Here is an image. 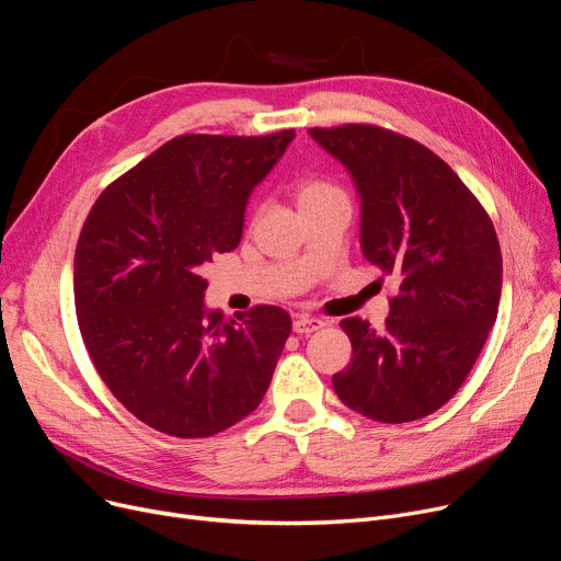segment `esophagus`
Instances as JSON below:
<instances>
[{"label": "esophagus", "mask_w": 561, "mask_h": 561, "mask_svg": "<svg viewBox=\"0 0 561 561\" xmlns=\"http://www.w3.org/2000/svg\"><path fill=\"white\" fill-rule=\"evenodd\" d=\"M325 325L323 319H313V316H298L294 321V332L298 334H311L316 330H321Z\"/></svg>", "instance_id": "1"}]
</instances>
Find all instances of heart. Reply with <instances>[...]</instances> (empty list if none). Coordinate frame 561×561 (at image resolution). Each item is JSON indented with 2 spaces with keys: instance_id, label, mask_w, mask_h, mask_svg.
<instances>
[{
  "instance_id": "heart-1",
  "label": "heart",
  "mask_w": 561,
  "mask_h": 561,
  "mask_svg": "<svg viewBox=\"0 0 561 561\" xmlns=\"http://www.w3.org/2000/svg\"><path fill=\"white\" fill-rule=\"evenodd\" d=\"M336 194H341V190L336 185L321 181V179H307L298 185V206L330 199V197H336Z\"/></svg>"
}]
</instances>
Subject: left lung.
Returning <instances> with one entry per match:
<instances>
[{
  "label": "left lung",
  "mask_w": 561,
  "mask_h": 561,
  "mask_svg": "<svg viewBox=\"0 0 561 561\" xmlns=\"http://www.w3.org/2000/svg\"><path fill=\"white\" fill-rule=\"evenodd\" d=\"M309 135L348 169L362 254L397 282L382 332L357 316L341 321L353 359L332 387L374 422L422 420L458 392L495 325V227L454 169L415 139L362 124Z\"/></svg>",
  "instance_id": "8db88e82"
}]
</instances>
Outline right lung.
<instances>
[{
  "mask_svg": "<svg viewBox=\"0 0 561 561\" xmlns=\"http://www.w3.org/2000/svg\"><path fill=\"white\" fill-rule=\"evenodd\" d=\"M294 137H176L87 215L72 273L84 346L110 392L160 433H222L273 380L290 316L256 305L225 319L206 309L199 273L238 248L252 190Z\"/></svg>",
  "mask_w": 561,
  "mask_h": 561,
  "instance_id": "add662e5",
  "label": "right lung"
}]
</instances>
